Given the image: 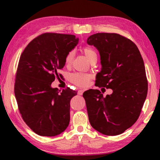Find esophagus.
Returning <instances> with one entry per match:
<instances>
[{"mask_svg": "<svg viewBox=\"0 0 160 160\" xmlns=\"http://www.w3.org/2000/svg\"><path fill=\"white\" fill-rule=\"evenodd\" d=\"M88 75L89 77H92V74H88Z\"/></svg>", "mask_w": 160, "mask_h": 160, "instance_id": "obj_1", "label": "esophagus"}]
</instances>
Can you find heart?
<instances>
[{"label":"heart","instance_id":"1","mask_svg":"<svg viewBox=\"0 0 160 160\" xmlns=\"http://www.w3.org/2000/svg\"><path fill=\"white\" fill-rule=\"evenodd\" d=\"M73 82L75 85H77L78 86H82L83 85L86 84L85 78L83 76H81V75H78V76H77L76 78L73 80Z\"/></svg>","mask_w":160,"mask_h":160}]
</instances>
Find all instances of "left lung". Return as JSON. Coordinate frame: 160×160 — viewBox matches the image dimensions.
<instances>
[{
	"mask_svg": "<svg viewBox=\"0 0 160 160\" xmlns=\"http://www.w3.org/2000/svg\"><path fill=\"white\" fill-rule=\"evenodd\" d=\"M78 42L72 34L44 33L32 40L20 56L15 83L18 109L27 125L42 136H56L68 126L72 97L63 87L51 85L62 78L58 70Z\"/></svg>",
	"mask_w": 160,
	"mask_h": 160,
	"instance_id": "obj_1",
	"label": "left lung"
}]
</instances>
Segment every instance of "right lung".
<instances>
[{"label":"right lung","mask_w":160,"mask_h":160,"mask_svg":"<svg viewBox=\"0 0 160 160\" xmlns=\"http://www.w3.org/2000/svg\"><path fill=\"white\" fill-rule=\"evenodd\" d=\"M88 44L97 48L101 58L97 87L113 90L107 95L98 92L88 99L84 97L89 121L102 134L120 135L138 120L147 97L144 62L137 46L118 34H94Z\"/></svg>","instance_id":"right-lung-1"}]
</instances>
